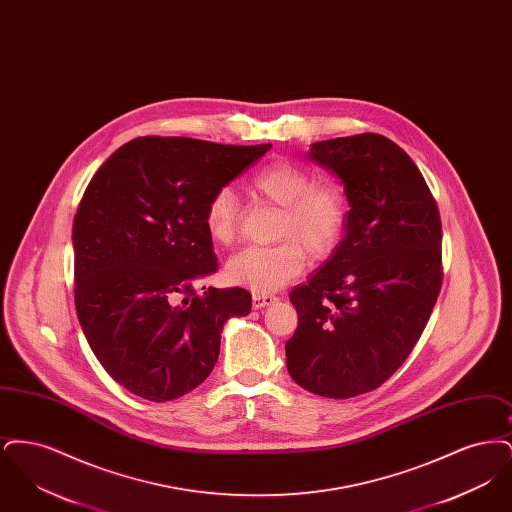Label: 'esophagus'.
<instances>
[{
    "instance_id": "obj_1",
    "label": "esophagus",
    "mask_w": 512,
    "mask_h": 512,
    "mask_svg": "<svg viewBox=\"0 0 512 512\" xmlns=\"http://www.w3.org/2000/svg\"><path fill=\"white\" fill-rule=\"evenodd\" d=\"M274 301H278V297L276 295H261V293H255L253 295V307L255 309H265L268 305H272Z\"/></svg>"
}]
</instances>
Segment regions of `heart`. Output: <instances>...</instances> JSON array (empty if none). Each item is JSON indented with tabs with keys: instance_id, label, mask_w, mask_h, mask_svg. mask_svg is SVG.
Listing matches in <instances>:
<instances>
[{
	"instance_id": "heart-1",
	"label": "heart",
	"mask_w": 512,
	"mask_h": 512,
	"mask_svg": "<svg viewBox=\"0 0 512 512\" xmlns=\"http://www.w3.org/2000/svg\"><path fill=\"white\" fill-rule=\"evenodd\" d=\"M251 190L280 207L278 244L245 247L226 263V278L253 293L278 292L295 280L307 265V253L320 261L330 257L347 228L349 201L338 182L317 180L313 172L278 161L251 180ZM240 205L230 188L211 195L205 220L215 242L228 244L238 230Z\"/></svg>"
}]
</instances>
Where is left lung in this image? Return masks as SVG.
Here are the masks:
<instances>
[{
	"instance_id": "1",
	"label": "left lung",
	"mask_w": 512,
	"mask_h": 512,
	"mask_svg": "<svg viewBox=\"0 0 512 512\" xmlns=\"http://www.w3.org/2000/svg\"><path fill=\"white\" fill-rule=\"evenodd\" d=\"M351 205L345 236L290 293L297 330L286 341L293 380L322 397L380 388L411 355L438 301L441 220L413 159L382 134L315 142Z\"/></svg>"
}]
</instances>
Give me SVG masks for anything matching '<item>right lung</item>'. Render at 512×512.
<instances>
[{"instance_id": "obj_1", "label": "right lung", "mask_w": 512, "mask_h": 512, "mask_svg": "<svg viewBox=\"0 0 512 512\" xmlns=\"http://www.w3.org/2000/svg\"><path fill=\"white\" fill-rule=\"evenodd\" d=\"M270 147L142 136L90 180L74 215V305L122 388L157 403L195 390L219 359L224 322L251 313L244 288L199 295L194 284L219 267L211 195Z\"/></svg>"}]
</instances>
